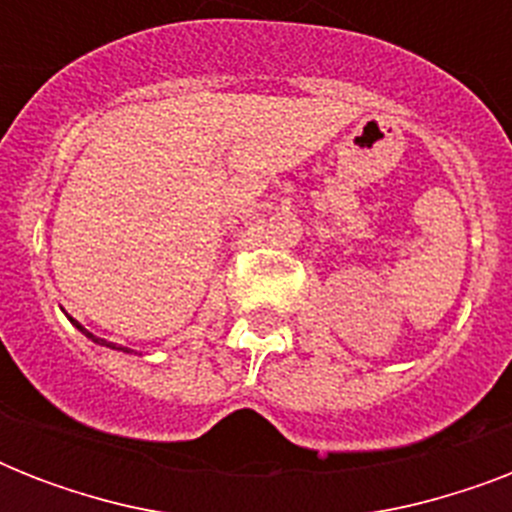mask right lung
Wrapping results in <instances>:
<instances>
[{
	"instance_id": "add662e5",
	"label": "right lung",
	"mask_w": 512,
	"mask_h": 512,
	"mask_svg": "<svg viewBox=\"0 0 512 512\" xmlns=\"http://www.w3.org/2000/svg\"><path fill=\"white\" fill-rule=\"evenodd\" d=\"M71 321H74V319H71ZM74 327H76V329H79V332H84V335L90 337V340H92V342H100V345H111V342H106V340H100V337L90 335V332H87V329H84V327H82V324H79V321H74ZM119 350H127V348H119Z\"/></svg>"
}]
</instances>
